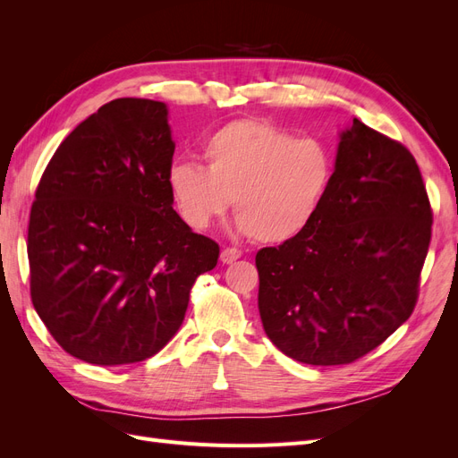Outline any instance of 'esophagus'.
I'll return each instance as SVG.
<instances>
[{
    "label": "esophagus",
    "instance_id": "1",
    "mask_svg": "<svg viewBox=\"0 0 458 458\" xmlns=\"http://www.w3.org/2000/svg\"><path fill=\"white\" fill-rule=\"evenodd\" d=\"M241 256H242V252L237 250V248H224V250H221L219 259L224 263H233V261H237Z\"/></svg>",
    "mask_w": 458,
    "mask_h": 458
}]
</instances>
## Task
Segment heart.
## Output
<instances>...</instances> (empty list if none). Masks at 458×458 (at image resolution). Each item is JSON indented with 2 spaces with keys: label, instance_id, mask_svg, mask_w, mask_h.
Returning <instances> with one entry per match:
<instances>
[{
  "label": "heart",
  "instance_id": "heart-1",
  "mask_svg": "<svg viewBox=\"0 0 458 458\" xmlns=\"http://www.w3.org/2000/svg\"><path fill=\"white\" fill-rule=\"evenodd\" d=\"M206 168L177 160L168 189L192 229L210 227L234 199V231L263 244L300 239L335 179V157L315 137H296L269 120H234L208 135Z\"/></svg>",
  "mask_w": 458,
  "mask_h": 458
}]
</instances>
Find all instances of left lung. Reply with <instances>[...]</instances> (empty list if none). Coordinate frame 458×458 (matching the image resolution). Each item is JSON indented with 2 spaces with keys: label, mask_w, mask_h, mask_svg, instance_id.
<instances>
[{
  "label": "left lung",
  "mask_w": 458,
  "mask_h": 458,
  "mask_svg": "<svg viewBox=\"0 0 458 458\" xmlns=\"http://www.w3.org/2000/svg\"><path fill=\"white\" fill-rule=\"evenodd\" d=\"M429 237L417 160L353 118L313 225L256 254L263 330L300 363H353L411 317Z\"/></svg>",
  "instance_id": "8db88e82"
}]
</instances>
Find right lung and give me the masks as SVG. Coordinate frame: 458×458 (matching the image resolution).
I'll return each mask as SVG.
<instances>
[{"label":"right lung","mask_w":458,"mask_h":458,"mask_svg":"<svg viewBox=\"0 0 458 458\" xmlns=\"http://www.w3.org/2000/svg\"><path fill=\"white\" fill-rule=\"evenodd\" d=\"M168 106L123 97L55 150L29 224L34 310L61 348L103 367L158 353L219 246L174 210Z\"/></svg>","instance_id":"1"}]
</instances>
